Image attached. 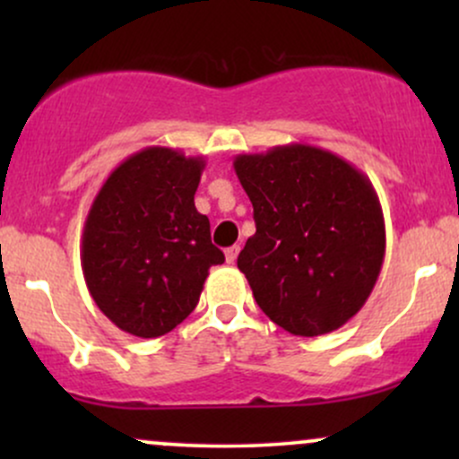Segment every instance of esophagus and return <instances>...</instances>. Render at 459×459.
<instances>
[{
	"label": "esophagus",
	"mask_w": 459,
	"mask_h": 459,
	"mask_svg": "<svg viewBox=\"0 0 459 459\" xmlns=\"http://www.w3.org/2000/svg\"><path fill=\"white\" fill-rule=\"evenodd\" d=\"M237 255H239V246H230L224 250V256H226V263H235Z\"/></svg>",
	"instance_id": "34e87169"
}]
</instances>
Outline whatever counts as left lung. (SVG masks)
<instances>
[{
  "label": "left lung",
  "mask_w": 459,
  "mask_h": 459,
  "mask_svg": "<svg viewBox=\"0 0 459 459\" xmlns=\"http://www.w3.org/2000/svg\"><path fill=\"white\" fill-rule=\"evenodd\" d=\"M256 233L239 252L256 304L296 336L339 330L365 307L380 276L386 229L371 181L310 144L237 155Z\"/></svg>",
  "instance_id": "obj_1"
}]
</instances>
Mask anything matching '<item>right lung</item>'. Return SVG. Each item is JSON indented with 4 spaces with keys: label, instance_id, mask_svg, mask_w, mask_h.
<instances>
[{
    "label": "right lung",
    "instance_id": "obj_1",
    "mask_svg": "<svg viewBox=\"0 0 459 459\" xmlns=\"http://www.w3.org/2000/svg\"><path fill=\"white\" fill-rule=\"evenodd\" d=\"M203 157L146 146L105 178L82 235V270L99 310L140 339L175 330L196 308L209 267L224 263L194 204Z\"/></svg>",
    "mask_w": 459,
    "mask_h": 459
}]
</instances>
